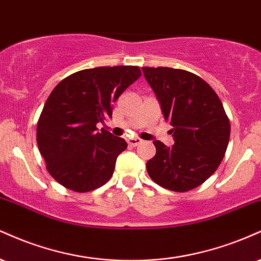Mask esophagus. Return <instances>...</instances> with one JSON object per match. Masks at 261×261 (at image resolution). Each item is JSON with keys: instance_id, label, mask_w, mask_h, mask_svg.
<instances>
[{"instance_id": "esophagus-1", "label": "esophagus", "mask_w": 261, "mask_h": 261, "mask_svg": "<svg viewBox=\"0 0 261 261\" xmlns=\"http://www.w3.org/2000/svg\"><path fill=\"white\" fill-rule=\"evenodd\" d=\"M128 144H129L130 146H138L139 144L143 143V140L140 139V138H129V139L127 140Z\"/></svg>"}]
</instances>
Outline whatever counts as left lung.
Here are the masks:
<instances>
[{
	"mask_svg": "<svg viewBox=\"0 0 261 261\" xmlns=\"http://www.w3.org/2000/svg\"><path fill=\"white\" fill-rule=\"evenodd\" d=\"M144 76L172 125L171 148L155 140L156 154L146 162L150 178L173 192L199 187L221 164L231 125L222 102L200 76L168 67H143Z\"/></svg>",
	"mask_w": 261,
	"mask_h": 261,
	"instance_id": "8db88e82",
	"label": "left lung"
}]
</instances>
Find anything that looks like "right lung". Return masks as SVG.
Listing matches in <instances>:
<instances>
[{"label":"right lung","mask_w":261,"mask_h":261,"mask_svg":"<svg viewBox=\"0 0 261 261\" xmlns=\"http://www.w3.org/2000/svg\"><path fill=\"white\" fill-rule=\"evenodd\" d=\"M142 75L137 66L96 67L56 85L38 122L36 142L48 173L73 192L85 193L111 178L127 143L96 124L112 117V103Z\"/></svg>","instance_id":"1"}]
</instances>
